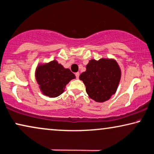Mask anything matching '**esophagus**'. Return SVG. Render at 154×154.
I'll use <instances>...</instances> for the list:
<instances>
[{
  "mask_svg": "<svg viewBox=\"0 0 154 154\" xmlns=\"http://www.w3.org/2000/svg\"><path fill=\"white\" fill-rule=\"evenodd\" d=\"M75 76H76V78H77V79H79V72H77V73H75Z\"/></svg>",
  "mask_w": 154,
  "mask_h": 154,
  "instance_id": "esophagus-1",
  "label": "esophagus"
}]
</instances>
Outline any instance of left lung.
Wrapping results in <instances>:
<instances>
[{
    "label": "left lung",
    "mask_w": 154,
    "mask_h": 154,
    "mask_svg": "<svg viewBox=\"0 0 154 154\" xmlns=\"http://www.w3.org/2000/svg\"><path fill=\"white\" fill-rule=\"evenodd\" d=\"M121 75L122 71L115 60L101 58L89 60L86 71L79 75V79L86 86L89 98L97 102H104L116 93Z\"/></svg>",
    "instance_id": "8db88e82"
}]
</instances>
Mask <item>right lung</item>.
I'll use <instances>...</instances> for the list:
<instances>
[{"label":"right lung","instance_id":"right-lung-1","mask_svg":"<svg viewBox=\"0 0 154 154\" xmlns=\"http://www.w3.org/2000/svg\"><path fill=\"white\" fill-rule=\"evenodd\" d=\"M75 75L70 69L65 68L57 60L39 64L35 69V79L41 92L51 98L63 94L66 85Z\"/></svg>","mask_w":154,"mask_h":154}]
</instances>
